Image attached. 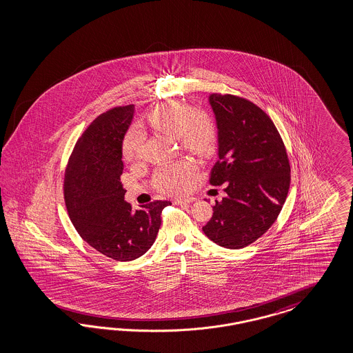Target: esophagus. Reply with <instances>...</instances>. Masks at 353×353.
Here are the masks:
<instances>
[{
  "label": "esophagus",
  "instance_id": "34e87169",
  "mask_svg": "<svg viewBox=\"0 0 353 353\" xmlns=\"http://www.w3.org/2000/svg\"><path fill=\"white\" fill-rule=\"evenodd\" d=\"M192 202H194V198H179V199L173 201L174 204H189Z\"/></svg>",
  "mask_w": 353,
  "mask_h": 353
}]
</instances>
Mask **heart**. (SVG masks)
Segmentation results:
<instances>
[{"mask_svg":"<svg viewBox=\"0 0 353 353\" xmlns=\"http://www.w3.org/2000/svg\"><path fill=\"white\" fill-rule=\"evenodd\" d=\"M148 123L158 132L180 141L182 148L195 154L205 155L214 149L217 129L214 121L188 103L165 102L151 110ZM143 137L139 129H130L121 143V155L127 163H134L142 158ZM194 173V167L188 161L163 164L154 174L157 190L164 194L185 192Z\"/></svg>","mask_w":353,"mask_h":353,"instance_id":"b5f03b06","label":"heart"}]
</instances>
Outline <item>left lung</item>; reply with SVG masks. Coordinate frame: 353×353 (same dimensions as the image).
<instances>
[{
	"instance_id": "8db88e82",
	"label": "left lung",
	"mask_w": 353,
	"mask_h": 353,
	"mask_svg": "<svg viewBox=\"0 0 353 353\" xmlns=\"http://www.w3.org/2000/svg\"><path fill=\"white\" fill-rule=\"evenodd\" d=\"M219 161L210 183H225L204 234L225 248H243L274 224L290 188V163L283 141L267 114L232 94H211Z\"/></svg>"
}]
</instances>
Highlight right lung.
Returning a JSON list of instances; mask_svg holds the SVG:
<instances>
[{
  "label": "right lung",
  "mask_w": 353,
  "mask_h": 353,
  "mask_svg": "<svg viewBox=\"0 0 353 353\" xmlns=\"http://www.w3.org/2000/svg\"><path fill=\"white\" fill-rule=\"evenodd\" d=\"M134 106L115 107L98 118L77 139L64 173V202L77 233L98 252L130 261L149 251L168 201L132 210L124 201L121 143Z\"/></svg>",
  "instance_id": "right-lung-1"
}]
</instances>
